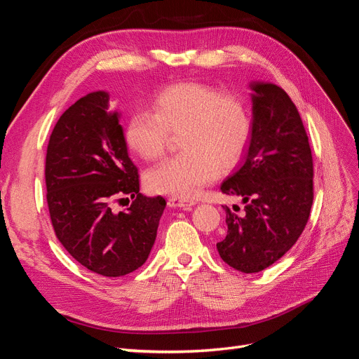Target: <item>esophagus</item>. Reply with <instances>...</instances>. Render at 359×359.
<instances>
[{
	"instance_id": "1",
	"label": "esophagus",
	"mask_w": 359,
	"mask_h": 359,
	"mask_svg": "<svg viewBox=\"0 0 359 359\" xmlns=\"http://www.w3.org/2000/svg\"><path fill=\"white\" fill-rule=\"evenodd\" d=\"M196 203H198L196 199H187V198H181V196H170L168 199V205L172 206V208L189 210L190 206H194Z\"/></svg>"
}]
</instances>
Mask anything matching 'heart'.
<instances>
[{"label":"heart","instance_id":"b5f03b06","mask_svg":"<svg viewBox=\"0 0 359 359\" xmlns=\"http://www.w3.org/2000/svg\"><path fill=\"white\" fill-rule=\"evenodd\" d=\"M153 114L136 111L124 126L128 148L147 161L165 156L170 135H180L184 149L151 169L147 186L151 191L193 198L219 175V163L229 166L241 156L252 135L247 103L233 93H220L199 82H180L160 90Z\"/></svg>","mask_w":359,"mask_h":359}]
</instances>
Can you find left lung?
<instances>
[{
	"label": "left lung",
	"instance_id": "8db88e82",
	"mask_svg": "<svg viewBox=\"0 0 359 359\" xmlns=\"http://www.w3.org/2000/svg\"><path fill=\"white\" fill-rule=\"evenodd\" d=\"M255 94L250 145L241 165L222 184L240 196L223 206L227 233L220 257L241 273H259L286 255L309 222L313 205V157L297 106L274 83L250 85Z\"/></svg>",
	"mask_w": 359,
	"mask_h": 359
}]
</instances>
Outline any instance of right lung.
Wrapping results in <instances>:
<instances>
[{
	"label": "right lung",
	"instance_id": "1",
	"mask_svg": "<svg viewBox=\"0 0 359 359\" xmlns=\"http://www.w3.org/2000/svg\"><path fill=\"white\" fill-rule=\"evenodd\" d=\"M109 94H86L64 112L46 151V201L62 247L86 269L121 277L145 264L157 236L165 198L139 193L118 112ZM133 203L124 212L114 205Z\"/></svg>",
	"mask_w": 359,
	"mask_h": 359
}]
</instances>
